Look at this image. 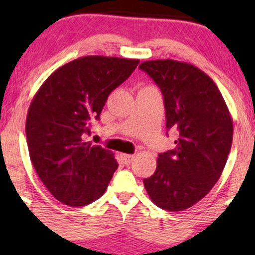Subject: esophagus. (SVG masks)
<instances>
[{
    "label": "esophagus",
    "mask_w": 255,
    "mask_h": 255,
    "mask_svg": "<svg viewBox=\"0 0 255 255\" xmlns=\"http://www.w3.org/2000/svg\"><path fill=\"white\" fill-rule=\"evenodd\" d=\"M121 156H122L123 161H125V164H130V161L134 159V155L133 154H121Z\"/></svg>",
    "instance_id": "obj_1"
}]
</instances>
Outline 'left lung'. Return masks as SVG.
I'll list each match as a JSON object with an SVG mask.
<instances>
[{"mask_svg":"<svg viewBox=\"0 0 255 255\" xmlns=\"http://www.w3.org/2000/svg\"><path fill=\"white\" fill-rule=\"evenodd\" d=\"M139 68L160 87L166 129L179 130L175 149L159 154L144 187L158 207L184 211L220 179L232 146V117L213 80L192 64L159 59Z\"/></svg>","mask_w":255,"mask_h":255,"instance_id":"8db88e82","label":"left lung"}]
</instances>
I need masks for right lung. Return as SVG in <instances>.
<instances>
[{
	"mask_svg": "<svg viewBox=\"0 0 255 255\" xmlns=\"http://www.w3.org/2000/svg\"><path fill=\"white\" fill-rule=\"evenodd\" d=\"M138 59L89 55L56 69L30 102L28 150L38 176L63 204L96 201L118 168L111 150L82 139L99 120L107 97L129 78Z\"/></svg>",
	"mask_w": 255,
	"mask_h": 255,
	"instance_id": "1",
	"label": "right lung"
}]
</instances>
